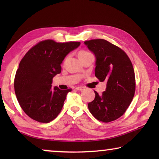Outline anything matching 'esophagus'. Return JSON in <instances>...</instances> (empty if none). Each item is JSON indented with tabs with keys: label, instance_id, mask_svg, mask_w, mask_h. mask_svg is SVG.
<instances>
[{
	"label": "esophagus",
	"instance_id": "34e87169",
	"mask_svg": "<svg viewBox=\"0 0 159 159\" xmlns=\"http://www.w3.org/2000/svg\"><path fill=\"white\" fill-rule=\"evenodd\" d=\"M83 89H84V87H82V86L77 87V88H76V90H82Z\"/></svg>",
	"mask_w": 159,
	"mask_h": 159
}]
</instances>
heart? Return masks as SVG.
Segmentation results:
<instances>
[{
  "instance_id": "obj_1",
  "label": "heart",
  "mask_w": 159,
  "mask_h": 159,
  "mask_svg": "<svg viewBox=\"0 0 159 159\" xmlns=\"http://www.w3.org/2000/svg\"><path fill=\"white\" fill-rule=\"evenodd\" d=\"M88 53H88V51H81L79 53V57L80 58V57H82V56H84V55H87V54H88Z\"/></svg>"
}]
</instances>
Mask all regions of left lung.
Segmentation results:
<instances>
[{"label":"left lung","instance_id":"obj_1","mask_svg":"<svg viewBox=\"0 0 159 159\" xmlns=\"http://www.w3.org/2000/svg\"><path fill=\"white\" fill-rule=\"evenodd\" d=\"M95 56V77L106 82V90L88 103L98 120L109 122L125 114L135 92V78L132 62L121 48L103 39L84 43Z\"/></svg>","mask_w":159,"mask_h":159}]
</instances>
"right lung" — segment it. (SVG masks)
I'll return each instance as SVG.
<instances>
[{"label": "right lung", "mask_w": 159, "mask_h": 159, "mask_svg": "<svg viewBox=\"0 0 159 159\" xmlns=\"http://www.w3.org/2000/svg\"><path fill=\"white\" fill-rule=\"evenodd\" d=\"M80 42L41 41L32 47L19 63L14 79V90L25 114L39 122L48 123L61 112L68 93L52 88L53 78L61 71V64Z\"/></svg>", "instance_id": "1"}]
</instances>
